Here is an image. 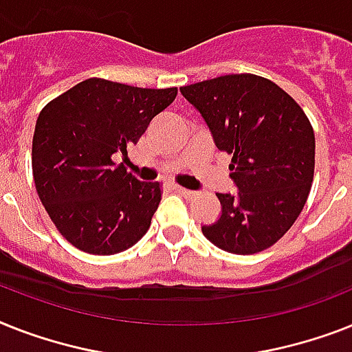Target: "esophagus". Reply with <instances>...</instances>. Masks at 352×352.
Returning <instances> with one entry per match:
<instances>
[{"instance_id": "1", "label": "esophagus", "mask_w": 352, "mask_h": 352, "mask_svg": "<svg viewBox=\"0 0 352 352\" xmlns=\"http://www.w3.org/2000/svg\"><path fill=\"white\" fill-rule=\"evenodd\" d=\"M173 190H175L177 193H181V195H184V197H195V191L186 190V188H182V186H179V184L173 186Z\"/></svg>"}]
</instances>
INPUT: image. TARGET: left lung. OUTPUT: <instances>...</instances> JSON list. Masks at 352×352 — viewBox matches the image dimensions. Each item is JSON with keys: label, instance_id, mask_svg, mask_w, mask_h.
Here are the masks:
<instances>
[{"label": "left lung", "instance_id": "obj_1", "mask_svg": "<svg viewBox=\"0 0 352 352\" xmlns=\"http://www.w3.org/2000/svg\"><path fill=\"white\" fill-rule=\"evenodd\" d=\"M201 111L217 148L231 155L239 193H217L221 219L202 226L217 248L255 255L289 231L315 175V131L298 102L255 74H230L181 88Z\"/></svg>", "mask_w": 352, "mask_h": 352}]
</instances>
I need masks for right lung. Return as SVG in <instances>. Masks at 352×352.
<instances>
[{"mask_svg":"<svg viewBox=\"0 0 352 352\" xmlns=\"http://www.w3.org/2000/svg\"><path fill=\"white\" fill-rule=\"evenodd\" d=\"M177 88H139L92 77L39 111L32 139L37 195L65 239L90 255H116L146 235L161 182H142L126 155Z\"/></svg>","mask_w":352,"mask_h":352,"instance_id":"1","label":"right lung"}]
</instances>
